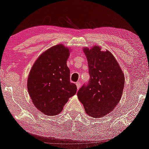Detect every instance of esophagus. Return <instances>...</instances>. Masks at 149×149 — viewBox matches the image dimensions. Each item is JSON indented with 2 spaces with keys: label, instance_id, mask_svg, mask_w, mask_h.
<instances>
[{
  "label": "esophagus",
  "instance_id": "esophagus-1",
  "mask_svg": "<svg viewBox=\"0 0 149 149\" xmlns=\"http://www.w3.org/2000/svg\"><path fill=\"white\" fill-rule=\"evenodd\" d=\"M76 85H77V89H79V88H80V87H81V83L80 82H77L76 83Z\"/></svg>",
  "mask_w": 149,
  "mask_h": 149
}]
</instances>
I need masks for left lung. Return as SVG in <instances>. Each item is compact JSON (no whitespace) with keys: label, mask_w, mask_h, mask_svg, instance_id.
Instances as JSON below:
<instances>
[{"label":"left lung","mask_w":149,"mask_h":149,"mask_svg":"<svg viewBox=\"0 0 149 149\" xmlns=\"http://www.w3.org/2000/svg\"><path fill=\"white\" fill-rule=\"evenodd\" d=\"M90 79L77 95L88 115L102 117L115 108L123 93L125 78L119 64L109 51L99 46L85 48Z\"/></svg>","instance_id":"left-lung-1"}]
</instances>
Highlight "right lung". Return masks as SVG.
<instances>
[{
    "label": "right lung",
    "instance_id": "1",
    "mask_svg": "<svg viewBox=\"0 0 149 149\" xmlns=\"http://www.w3.org/2000/svg\"><path fill=\"white\" fill-rule=\"evenodd\" d=\"M69 50L63 45L49 49L38 57L29 73L28 91L34 106L44 115L60 113L77 92V86L70 82L67 66Z\"/></svg>",
    "mask_w": 149,
    "mask_h": 149
}]
</instances>
